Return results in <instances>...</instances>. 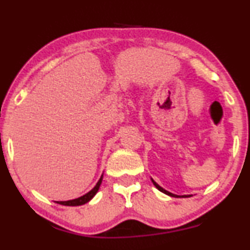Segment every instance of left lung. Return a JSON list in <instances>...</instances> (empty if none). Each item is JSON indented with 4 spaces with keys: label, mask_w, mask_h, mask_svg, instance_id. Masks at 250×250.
<instances>
[{
    "label": "left lung",
    "mask_w": 250,
    "mask_h": 250,
    "mask_svg": "<svg viewBox=\"0 0 250 250\" xmlns=\"http://www.w3.org/2000/svg\"><path fill=\"white\" fill-rule=\"evenodd\" d=\"M151 182H152V184H154V185L156 186V188H158L159 191L163 192V193H165V194L170 195V197H174V198H188V197H191V194H185V195H177V194H173V193H171V192L165 190V188H162V186H159V185L157 184V183H156L155 180L152 179V178H151Z\"/></svg>",
    "instance_id": "left-lung-1"
}]
</instances>
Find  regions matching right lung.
Returning a JSON list of instances; mask_svg holds the SVG:
<instances>
[{
    "label": "right lung",
    "instance_id": "1",
    "mask_svg": "<svg viewBox=\"0 0 250 250\" xmlns=\"http://www.w3.org/2000/svg\"><path fill=\"white\" fill-rule=\"evenodd\" d=\"M102 178H104V174H101L100 179L98 180L96 185L92 188L91 191L87 192L86 194L81 195V197H79V198H76V199L66 200V201H56V203L60 204V205H64V206H80V205H83V204L88 203L89 200L93 199V197H94V195L96 194V192H98L99 188H100V185L102 183Z\"/></svg>",
    "mask_w": 250,
    "mask_h": 250
}]
</instances>
